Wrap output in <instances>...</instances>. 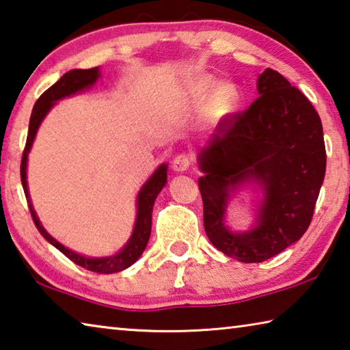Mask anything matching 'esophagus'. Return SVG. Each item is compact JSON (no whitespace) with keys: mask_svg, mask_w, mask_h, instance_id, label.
<instances>
[{"mask_svg":"<svg viewBox=\"0 0 350 350\" xmlns=\"http://www.w3.org/2000/svg\"><path fill=\"white\" fill-rule=\"evenodd\" d=\"M191 164H192V159L187 155H185V153H181V155L175 157L174 163H172V169L175 172H186L189 167H191Z\"/></svg>","mask_w":350,"mask_h":350,"instance_id":"esophagus-1","label":"esophagus"}]
</instances>
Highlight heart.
Masks as SVG:
<instances>
[{
  "mask_svg": "<svg viewBox=\"0 0 350 350\" xmlns=\"http://www.w3.org/2000/svg\"><path fill=\"white\" fill-rule=\"evenodd\" d=\"M187 96L195 106H203L206 116L213 124H221L235 115L240 107L241 95L230 81L217 83L211 75H201L189 84Z\"/></svg>",
  "mask_w": 350,
  "mask_h": 350,
  "instance_id": "b5f03b06",
  "label": "heart"
}]
</instances>
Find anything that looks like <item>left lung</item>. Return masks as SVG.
<instances>
[{"label": "left lung", "mask_w": 350, "mask_h": 350, "mask_svg": "<svg viewBox=\"0 0 350 350\" xmlns=\"http://www.w3.org/2000/svg\"><path fill=\"white\" fill-rule=\"evenodd\" d=\"M256 92L198 153L207 238L243 262L272 258L304 235L326 174L321 120L308 98L272 69L256 79ZM244 185L260 187L263 200L254 228L232 232L225 209Z\"/></svg>", "instance_id": "obj_1"}]
</instances>
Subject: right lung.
I'll return each instance as SVG.
<instances>
[{
  "label": "right lung",
  "mask_w": 350,
  "mask_h": 350,
  "mask_svg": "<svg viewBox=\"0 0 350 350\" xmlns=\"http://www.w3.org/2000/svg\"><path fill=\"white\" fill-rule=\"evenodd\" d=\"M100 78V69L98 67H92V69H73L64 73L57 83L51 85L44 94H42L38 100H36L32 115H30L29 121V133H27V141L26 147H24L23 152V159H21V183L24 193H26L29 211L32 213L33 223L36 229L40 230V234L44 237L52 246L57 247L59 252H63L67 258L75 262V265L81 266L88 271L96 272V273H115L121 272L124 269L131 267L135 261H137L141 254L144 252L147 246V241H149L150 237V229H152V209L153 203L158 197V193L161 192V189L167 183V164H161L159 167L153 172L149 180L144 183V186L141 187L137 197V219H135L133 232L129 241L124 244L118 254L112 256H103V258H92V256H84L81 254L73 252V250L67 249L63 246L59 241L55 240V238L49 234V232L42 228L40 223V218L33 211L32 201H30L29 195V187H27V155L30 149H32L33 139L36 137V132H38V127L44 120V116L49 113L55 103L63 100L66 96L75 95L78 92H83L85 89H90L92 85L96 83V79Z\"/></svg>",
  "instance_id": "add662e5"
}]
</instances>
